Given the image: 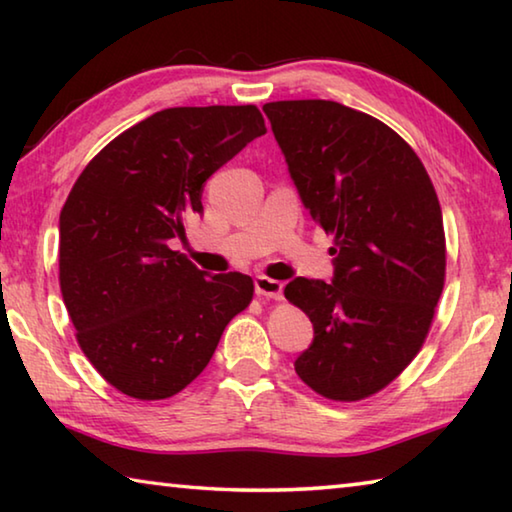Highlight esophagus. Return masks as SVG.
Listing matches in <instances>:
<instances>
[{"instance_id": "obj_1", "label": "esophagus", "mask_w": 512, "mask_h": 512, "mask_svg": "<svg viewBox=\"0 0 512 512\" xmlns=\"http://www.w3.org/2000/svg\"><path fill=\"white\" fill-rule=\"evenodd\" d=\"M282 289H284V284L273 280V277H266V275H257L255 277V293H257V296L280 300L282 298Z\"/></svg>"}]
</instances>
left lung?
<instances>
[{
	"instance_id": "8db88e82",
	"label": "left lung",
	"mask_w": 512,
	"mask_h": 512,
	"mask_svg": "<svg viewBox=\"0 0 512 512\" xmlns=\"http://www.w3.org/2000/svg\"><path fill=\"white\" fill-rule=\"evenodd\" d=\"M264 112L302 205L336 235L332 282L284 287L314 325L293 366L323 397L357 402L391 384L429 332L445 282L436 189L411 146L366 112L323 99Z\"/></svg>"
}]
</instances>
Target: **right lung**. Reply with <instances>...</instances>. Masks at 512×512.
<instances>
[{"instance_id": "right-lung-1", "label": "right lung", "mask_w": 512, "mask_h": 512, "mask_svg": "<svg viewBox=\"0 0 512 512\" xmlns=\"http://www.w3.org/2000/svg\"><path fill=\"white\" fill-rule=\"evenodd\" d=\"M266 133L255 106L167 108L115 137L60 212V291L99 375L164 400L201 375L253 300L244 273L210 275L169 248L203 212L205 180Z\"/></svg>"}]
</instances>
